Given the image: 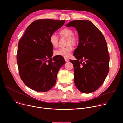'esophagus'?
Listing matches in <instances>:
<instances>
[{
    "instance_id": "esophagus-1",
    "label": "esophagus",
    "mask_w": 123,
    "mask_h": 123,
    "mask_svg": "<svg viewBox=\"0 0 123 123\" xmlns=\"http://www.w3.org/2000/svg\"><path fill=\"white\" fill-rule=\"evenodd\" d=\"M65 60L66 62H68V61H69V60L67 58H65Z\"/></svg>"
}]
</instances>
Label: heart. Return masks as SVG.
Masks as SVG:
<instances>
[{"instance_id": "b5f03b06", "label": "heart", "mask_w": 123, "mask_h": 123, "mask_svg": "<svg viewBox=\"0 0 123 123\" xmlns=\"http://www.w3.org/2000/svg\"><path fill=\"white\" fill-rule=\"evenodd\" d=\"M74 31L68 28H65L59 31V34L61 37H67V47L61 48L55 51V55L57 56H60L64 57H68L71 54V52L73 50V45L76 44L78 40L77 37L74 34ZM49 42L51 46L56 48L58 46V38L55 34H51L49 37Z\"/></svg>"}]
</instances>
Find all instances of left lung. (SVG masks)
<instances>
[{"instance_id": "1", "label": "left lung", "mask_w": 123, "mask_h": 123, "mask_svg": "<svg viewBox=\"0 0 123 123\" xmlns=\"http://www.w3.org/2000/svg\"><path fill=\"white\" fill-rule=\"evenodd\" d=\"M66 26L75 28L79 35V45L73 54L76 60H70L74 67L75 86L82 93H92L101 86L109 71L106 39L89 20H74Z\"/></svg>"}]
</instances>
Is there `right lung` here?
<instances>
[{
    "instance_id": "right-lung-1",
    "label": "right lung",
    "mask_w": 123,
    "mask_h": 123,
    "mask_svg": "<svg viewBox=\"0 0 123 123\" xmlns=\"http://www.w3.org/2000/svg\"><path fill=\"white\" fill-rule=\"evenodd\" d=\"M65 20L39 19L32 22L19 41L17 63L21 80L29 88L38 92L50 90L56 83L62 56L52 57L53 47L49 37Z\"/></svg>"
}]
</instances>
